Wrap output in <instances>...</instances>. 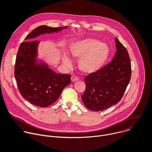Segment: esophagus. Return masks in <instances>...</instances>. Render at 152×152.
<instances>
[{
  "mask_svg": "<svg viewBox=\"0 0 152 152\" xmlns=\"http://www.w3.org/2000/svg\"><path fill=\"white\" fill-rule=\"evenodd\" d=\"M78 79H79L78 77H76V76H72L71 77V81H72V82H76V81H77Z\"/></svg>",
  "mask_w": 152,
  "mask_h": 152,
  "instance_id": "obj_1",
  "label": "esophagus"
}]
</instances>
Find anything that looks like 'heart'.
I'll return each instance as SVG.
<instances>
[{
	"instance_id": "1",
	"label": "heart",
	"mask_w": 152,
	"mask_h": 152,
	"mask_svg": "<svg viewBox=\"0 0 152 152\" xmlns=\"http://www.w3.org/2000/svg\"><path fill=\"white\" fill-rule=\"evenodd\" d=\"M70 52L72 58L79 59L78 68L84 75H93L99 72L104 65L110 55L108 46L94 38H86L72 42ZM62 63L71 68L72 61L66 53L62 55Z\"/></svg>"
}]
</instances>
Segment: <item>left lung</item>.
Masks as SVG:
<instances>
[{"label": "left lung", "mask_w": 152, "mask_h": 152, "mask_svg": "<svg viewBox=\"0 0 152 152\" xmlns=\"http://www.w3.org/2000/svg\"><path fill=\"white\" fill-rule=\"evenodd\" d=\"M115 42L117 51L112 61L97 73L85 77L86 89L81 98L90 110L103 111L118 103L131 79L128 52L116 38Z\"/></svg>", "instance_id": "left-lung-1"}]
</instances>
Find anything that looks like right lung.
Returning <instances> with one entry per match:
<instances>
[{
  "label": "right lung",
  "instance_id": "1",
  "mask_svg": "<svg viewBox=\"0 0 152 152\" xmlns=\"http://www.w3.org/2000/svg\"><path fill=\"white\" fill-rule=\"evenodd\" d=\"M69 27L52 28L42 25L34 29L19 47L14 76L21 95L29 103L47 107L56 102L63 89L70 83V75L58 74L38 58L39 41L34 40L46 34L58 33ZM32 40V41H30Z\"/></svg>",
  "mask_w": 152,
  "mask_h": 152
}]
</instances>
